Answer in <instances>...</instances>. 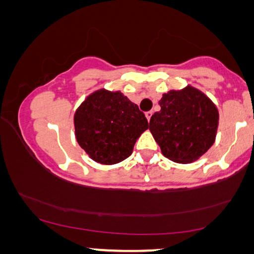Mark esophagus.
I'll list each match as a JSON object with an SVG mask.
<instances>
[{
	"mask_svg": "<svg viewBox=\"0 0 254 254\" xmlns=\"http://www.w3.org/2000/svg\"><path fill=\"white\" fill-rule=\"evenodd\" d=\"M146 115V119H147V121L149 122V121H151V117H152V115H153V113L152 112H147L145 114Z\"/></svg>",
	"mask_w": 254,
	"mask_h": 254,
	"instance_id": "obj_1",
	"label": "esophagus"
}]
</instances>
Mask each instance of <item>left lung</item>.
Instances as JSON below:
<instances>
[{
  "label": "left lung",
  "instance_id": "8db88e82",
  "mask_svg": "<svg viewBox=\"0 0 254 254\" xmlns=\"http://www.w3.org/2000/svg\"><path fill=\"white\" fill-rule=\"evenodd\" d=\"M161 110L149 121V131L162 154L177 163H192L215 142L219 110L205 93L191 85L170 90L160 100Z\"/></svg>",
  "mask_w": 254,
  "mask_h": 254
}]
</instances>
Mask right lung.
Instances as JSON below:
<instances>
[{
    "label": "right lung",
    "instance_id": "1",
    "mask_svg": "<svg viewBox=\"0 0 254 254\" xmlns=\"http://www.w3.org/2000/svg\"><path fill=\"white\" fill-rule=\"evenodd\" d=\"M78 144L93 161L116 164L132 154L133 146L148 128L144 113L121 91L96 90L73 116Z\"/></svg>",
    "mask_w": 254,
    "mask_h": 254
}]
</instances>
